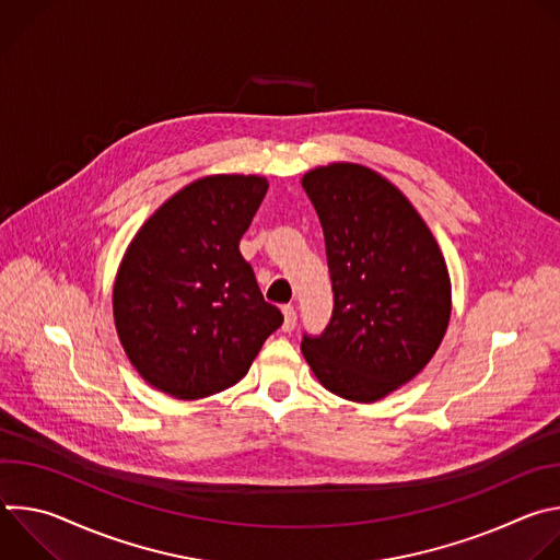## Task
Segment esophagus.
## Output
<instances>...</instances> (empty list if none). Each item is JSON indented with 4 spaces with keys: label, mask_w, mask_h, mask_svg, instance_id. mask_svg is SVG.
Returning a JSON list of instances; mask_svg holds the SVG:
<instances>
[{
    "label": "esophagus",
    "mask_w": 560,
    "mask_h": 560,
    "mask_svg": "<svg viewBox=\"0 0 560 560\" xmlns=\"http://www.w3.org/2000/svg\"><path fill=\"white\" fill-rule=\"evenodd\" d=\"M281 312H283V326H281L283 332H292L296 326V310L292 305H283Z\"/></svg>",
    "instance_id": "1"
}]
</instances>
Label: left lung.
I'll use <instances>...</instances> for the list:
<instances>
[{
  "label": "left lung",
  "instance_id": "8db88e82",
  "mask_svg": "<svg viewBox=\"0 0 560 560\" xmlns=\"http://www.w3.org/2000/svg\"><path fill=\"white\" fill-rule=\"evenodd\" d=\"M326 236L335 292L322 337L301 352L326 389L374 404L412 381L439 350L452 283L428 223L376 171L337 162L301 179Z\"/></svg>",
  "mask_w": 560,
  "mask_h": 560
}]
</instances>
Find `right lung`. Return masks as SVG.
<instances>
[{"label": "right lung", "instance_id": "1", "mask_svg": "<svg viewBox=\"0 0 560 560\" xmlns=\"http://www.w3.org/2000/svg\"><path fill=\"white\" fill-rule=\"evenodd\" d=\"M266 192L259 175L201 177L132 236L113 316L128 361L154 389L182 401L228 389L283 324L238 253Z\"/></svg>", "mask_w": 560, "mask_h": 560}]
</instances>
